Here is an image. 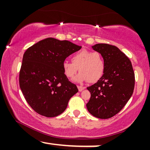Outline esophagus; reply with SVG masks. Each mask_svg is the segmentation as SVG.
Instances as JSON below:
<instances>
[{
	"label": "esophagus",
	"instance_id": "1",
	"mask_svg": "<svg viewBox=\"0 0 150 150\" xmlns=\"http://www.w3.org/2000/svg\"><path fill=\"white\" fill-rule=\"evenodd\" d=\"M77 88H78L79 92H82L83 89H85V87H82V86H77Z\"/></svg>",
	"mask_w": 150,
	"mask_h": 150
}]
</instances>
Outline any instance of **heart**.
<instances>
[{"label": "heart", "mask_w": 150, "mask_h": 150, "mask_svg": "<svg viewBox=\"0 0 150 150\" xmlns=\"http://www.w3.org/2000/svg\"><path fill=\"white\" fill-rule=\"evenodd\" d=\"M105 61L99 52H92L88 50H82L72 57V62L63 61L62 64L65 77L71 79L75 76L77 70L80 72L75 77L77 82H87L93 83L97 82L104 75Z\"/></svg>", "instance_id": "b5f03b06"}]
</instances>
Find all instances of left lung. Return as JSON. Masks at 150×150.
Here are the masks:
<instances>
[{"instance_id": "obj_1", "label": "left lung", "mask_w": 150, "mask_h": 150, "mask_svg": "<svg viewBox=\"0 0 150 150\" xmlns=\"http://www.w3.org/2000/svg\"><path fill=\"white\" fill-rule=\"evenodd\" d=\"M105 61V71L97 83L87 87L91 97L87 110L92 116L107 119L117 114L131 97L135 73L131 61L116 46L97 44L92 46Z\"/></svg>"}]
</instances>
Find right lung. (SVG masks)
Listing matches in <instances>:
<instances>
[{"label": "right lung", "instance_id": "1", "mask_svg": "<svg viewBox=\"0 0 150 150\" xmlns=\"http://www.w3.org/2000/svg\"><path fill=\"white\" fill-rule=\"evenodd\" d=\"M81 48L69 41L47 38L24 53L20 87L27 102L37 113L50 118L61 114L78 92L77 86L65 77L62 64Z\"/></svg>", "mask_w": 150, "mask_h": 150}]
</instances>
